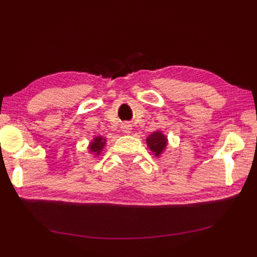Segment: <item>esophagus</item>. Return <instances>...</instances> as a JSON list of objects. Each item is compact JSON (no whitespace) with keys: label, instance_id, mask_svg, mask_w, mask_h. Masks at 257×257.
<instances>
[{"label":"esophagus","instance_id":"1","mask_svg":"<svg viewBox=\"0 0 257 257\" xmlns=\"http://www.w3.org/2000/svg\"><path fill=\"white\" fill-rule=\"evenodd\" d=\"M121 130H122L123 134L129 135L130 133H132V130H133V125L130 124V123H128V122H124V123L121 124Z\"/></svg>","mask_w":257,"mask_h":257}]
</instances>
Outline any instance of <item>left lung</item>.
<instances>
[{
    "instance_id": "obj_1",
    "label": "left lung",
    "mask_w": 257,
    "mask_h": 257,
    "mask_svg": "<svg viewBox=\"0 0 257 257\" xmlns=\"http://www.w3.org/2000/svg\"><path fill=\"white\" fill-rule=\"evenodd\" d=\"M146 143L147 146H148V148L152 151V154L157 158H159L167 149L168 139L160 130H158V132L152 133L150 136L147 137Z\"/></svg>"
}]
</instances>
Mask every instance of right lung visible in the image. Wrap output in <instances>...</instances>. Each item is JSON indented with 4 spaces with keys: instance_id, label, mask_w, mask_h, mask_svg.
Wrapping results in <instances>:
<instances>
[{
    "instance_id": "1",
    "label": "right lung",
    "mask_w": 257,
    "mask_h": 257,
    "mask_svg": "<svg viewBox=\"0 0 257 257\" xmlns=\"http://www.w3.org/2000/svg\"><path fill=\"white\" fill-rule=\"evenodd\" d=\"M106 138L101 137V136H97V137H95L94 139H92V141H90V144L88 146V152H90V154H94L95 156H99L101 154V151L103 149V147H105L106 145Z\"/></svg>"
}]
</instances>
